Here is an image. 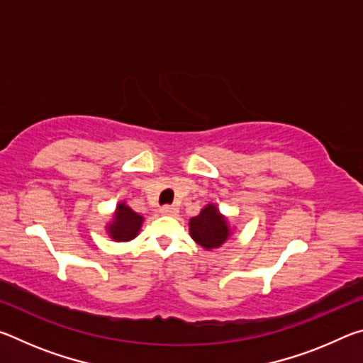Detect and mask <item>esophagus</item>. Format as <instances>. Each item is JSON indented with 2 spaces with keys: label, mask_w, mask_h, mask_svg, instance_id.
Listing matches in <instances>:
<instances>
[{
  "label": "esophagus",
  "mask_w": 363,
  "mask_h": 363,
  "mask_svg": "<svg viewBox=\"0 0 363 363\" xmlns=\"http://www.w3.org/2000/svg\"><path fill=\"white\" fill-rule=\"evenodd\" d=\"M160 213L167 214V216H176L177 208L174 205H163L162 208H160Z\"/></svg>",
  "instance_id": "esophagus-1"
}]
</instances>
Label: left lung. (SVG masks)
Listing matches in <instances>:
<instances>
[{"label":"left lung","mask_w":363,"mask_h":363,"mask_svg":"<svg viewBox=\"0 0 363 363\" xmlns=\"http://www.w3.org/2000/svg\"><path fill=\"white\" fill-rule=\"evenodd\" d=\"M190 235L194 240L206 250L218 248L229 237V225L220 216L218 208L208 205L201 210L199 216L190 219Z\"/></svg>","instance_id":"obj_1"}]
</instances>
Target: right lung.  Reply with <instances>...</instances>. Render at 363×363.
<instances>
[{
  "label": "right lung",
  "instance_id": "add662e5",
  "mask_svg": "<svg viewBox=\"0 0 363 363\" xmlns=\"http://www.w3.org/2000/svg\"><path fill=\"white\" fill-rule=\"evenodd\" d=\"M140 224H143V216L134 213L125 203H120L116 206L113 223L108 225V233L116 242H128L138 235Z\"/></svg>",
  "mask_w": 363,
  "mask_h": 363
}]
</instances>
